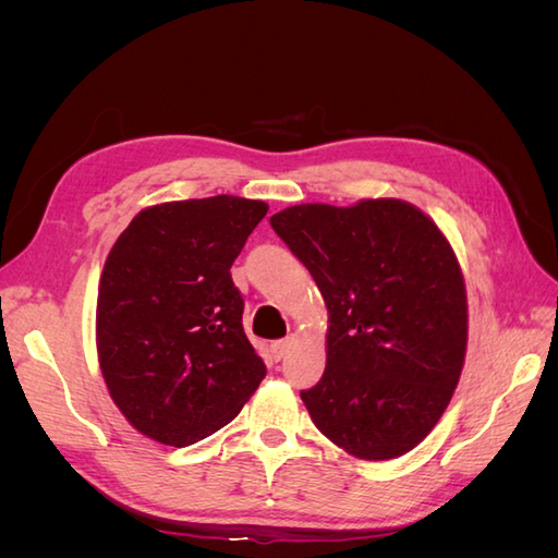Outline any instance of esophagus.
<instances>
[{
    "instance_id": "obj_1",
    "label": "esophagus",
    "mask_w": 558,
    "mask_h": 558,
    "mask_svg": "<svg viewBox=\"0 0 558 558\" xmlns=\"http://www.w3.org/2000/svg\"><path fill=\"white\" fill-rule=\"evenodd\" d=\"M291 344H293L291 337H286V340H277V342L272 344V356H275L277 361H281V359L286 356V353H289Z\"/></svg>"
}]
</instances>
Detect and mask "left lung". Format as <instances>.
Segmentation results:
<instances>
[{
    "label": "left lung",
    "mask_w": 558,
    "mask_h": 558,
    "mask_svg": "<svg viewBox=\"0 0 558 558\" xmlns=\"http://www.w3.org/2000/svg\"><path fill=\"white\" fill-rule=\"evenodd\" d=\"M269 226L328 310L324 377L300 393L314 426L361 461L412 451L445 414L468 347L465 281L445 232L396 197L295 205Z\"/></svg>",
    "instance_id": "8db88e82"
}]
</instances>
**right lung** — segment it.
Returning <instances> with one entry per match:
<instances>
[{
    "instance_id": "obj_1",
    "label": "right lung",
    "mask_w": 558,
    "mask_h": 558,
    "mask_svg": "<svg viewBox=\"0 0 558 558\" xmlns=\"http://www.w3.org/2000/svg\"><path fill=\"white\" fill-rule=\"evenodd\" d=\"M267 205L216 195L142 209L97 293V359L134 430L189 447L238 416L265 377L230 267Z\"/></svg>"
}]
</instances>
